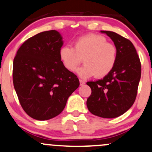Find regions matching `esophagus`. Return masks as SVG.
<instances>
[{"label":"esophagus","instance_id":"1","mask_svg":"<svg viewBox=\"0 0 152 152\" xmlns=\"http://www.w3.org/2000/svg\"><path fill=\"white\" fill-rule=\"evenodd\" d=\"M79 82H80L81 85H83L85 84V82L84 80H82V79H79Z\"/></svg>","mask_w":152,"mask_h":152}]
</instances>
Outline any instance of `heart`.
Instances as JSON below:
<instances>
[{
    "label": "heart",
    "instance_id": "b5f03b06",
    "mask_svg": "<svg viewBox=\"0 0 152 152\" xmlns=\"http://www.w3.org/2000/svg\"><path fill=\"white\" fill-rule=\"evenodd\" d=\"M59 56L64 67L71 72L77 69L83 59L85 65L78 70L82 77L103 78L114 68L118 49L114 44L107 42L104 37L90 34L76 39L73 48L62 46Z\"/></svg>",
    "mask_w": 152,
    "mask_h": 152
}]
</instances>
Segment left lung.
<instances>
[{"label":"left lung","instance_id":"8db88e82","mask_svg":"<svg viewBox=\"0 0 152 152\" xmlns=\"http://www.w3.org/2000/svg\"><path fill=\"white\" fill-rule=\"evenodd\" d=\"M110 37L118 49L114 68L104 79L88 82L92 93L87 106L92 114L114 118L125 113L135 101L141 76V64L129 39L110 31H101Z\"/></svg>","mask_w":152,"mask_h":152}]
</instances>
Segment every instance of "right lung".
<instances>
[{
	"instance_id": "add662e5",
	"label": "right lung",
	"mask_w": 152,
	"mask_h": 152,
	"mask_svg": "<svg viewBox=\"0 0 152 152\" xmlns=\"http://www.w3.org/2000/svg\"><path fill=\"white\" fill-rule=\"evenodd\" d=\"M62 45L56 31L41 32L25 41L14 59L13 84L20 104L36 120H48L60 114L79 86L77 76L59 59Z\"/></svg>"
}]
</instances>
